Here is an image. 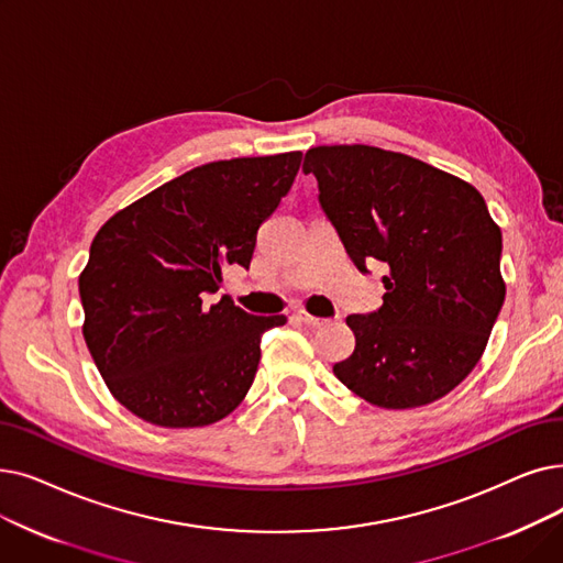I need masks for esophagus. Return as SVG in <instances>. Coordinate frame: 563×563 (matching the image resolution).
<instances>
[{
    "mask_svg": "<svg viewBox=\"0 0 563 563\" xmlns=\"http://www.w3.org/2000/svg\"><path fill=\"white\" fill-rule=\"evenodd\" d=\"M295 317H297L299 322H303V324H308V327H324V324H329V320H322V317L310 314L306 308H297V310H295Z\"/></svg>",
    "mask_w": 563,
    "mask_h": 563,
    "instance_id": "1",
    "label": "esophagus"
}]
</instances>
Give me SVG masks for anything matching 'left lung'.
Instances as JSON below:
<instances>
[{
  "label": "left lung",
  "mask_w": 563,
  "mask_h": 563,
  "mask_svg": "<svg viewBox=\"0 0 563 563\" xmlns=\"http://www.w3.org/2000/svg\"><path fill=\"white\" fill-rule=\"evenodd\" d=\"M303 173L361 272L365 260L388 266L382 308L347 317L356 347L335 377L384 409L444 398L481 361L506 297L501 230L483 195L368 144L312 146Z\"/></svg>",
  "instance_id": "obj_1"
}]
</instances>
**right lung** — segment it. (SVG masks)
Here are the masks:
<instances>
[{"label":"right lung","mask_w":563,"mask_h":563,"mask_svg":"<svg viewBox=\"0 0 563 563\" xmlns=\"http://www.w3.org/2000/svg\"><path fill=\"white\" fill-rule=\"evenodd\" d=\"M301 152L216 161L146 192L96 232L80 274L82 335L110 394L161 428H202L246 398L260 335L285 314L211 303L228 264H251L260 225Z\"/></svg>","instance_id":"1"}]
</instances>
